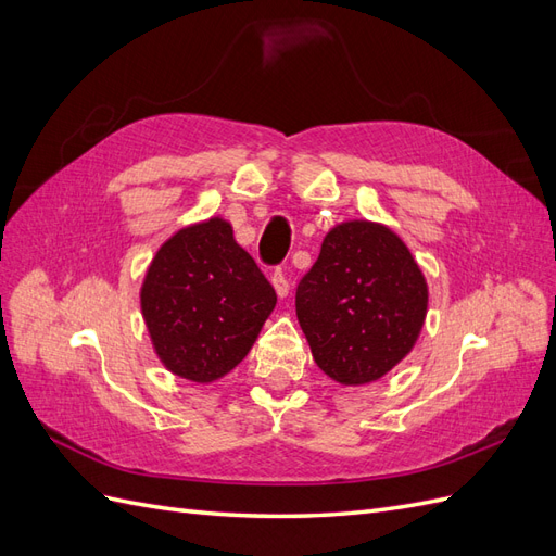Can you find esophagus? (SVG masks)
I'll return each instance as SVG.
<instances>
[{"instance_id":"obj_1","label":"esophagus","mask_w":556,"mask_h":556,"mask_svg":"<svg viewBox=\"0 0 556 556\" xmlns=\"http://www.w3.org/2000/svg\"><path fill=\"white\" fill-rule=\"evenodd\" d=\"M271 282H274V290L280 299L290 294V280H288V274H285L282 268H278V271L271 276Z\"/></svg>"}]
</instances>
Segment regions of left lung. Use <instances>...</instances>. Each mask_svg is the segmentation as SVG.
<instances>
[{"instance_id":"1","label":"left lung","mask_w":556,"mask_h":556,"mask_svg":"<svg viewBox=\"0 0 556 556\" xmlns=\"http://www.w3.org/2000/svg\"><path fill=\"white\" fill-rule=\"evenodd\" d=\"M429 288L387 225L348 220L327 231L296 288V317L315 364L345 387L380 380L415 348Z\"/></svg>"}]
</instances>
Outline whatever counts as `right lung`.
I'll use <instances>...</instances> for the list:
<instances>
[{"label": "right lung", "instance_id": "right-lung-1", "mask_svg": "<svg viewBox=\"0 0 556 556\" xmlns=\"http://www.w3.org/2000/svg\"><path fill=\"white\" fill-rule=\"evenodd\" d=\"M139 296L157 359L197 384L237 368L276 308L274 288L220 215L166 239Z\"/></svg>", "mask_w": 556, "mask_h": 556}]
</instances>
